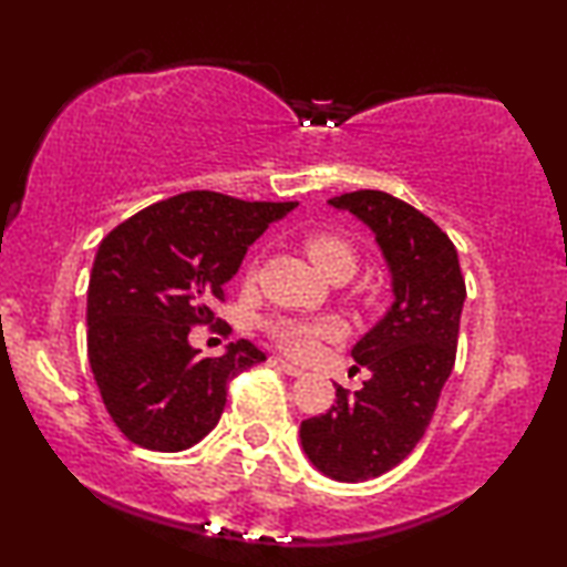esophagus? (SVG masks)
<instances>
[{
	"mask_svg": "<svg viewBox=\"0 0 567 567\" xmlns=\"http://www.w3.org/2000/svg\"><path fill=\"white\" fill-rule=\"evenodd\" d=\"M277 363H280V368H282L287 375H302L305 373L302 368H298V365L290 363V361H285V358H277Z\"/></svg>",
	"mask_w": 567,
	"mask_h": 567,
	"instance_id": "esophagus-1",
	"label": "esophagus"
}]
</instances>
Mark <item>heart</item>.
<instances>
[{
	"label": "heart",
	"instance_id": "obj_1",
	"mask_svg": "<svg viewBox=\"0 0 567 567\" xmlns=\"http://www.w3.org/2000/svg\"><path fill=\"white\" fill-rule=\"evenodd\" d=\"M305 251L328 277L338 272L353 275L358 267L355 247L348 239L328 231H318L305 239ZM269 338L280 346L285 353L295 358H308L322 343H336L346 336V322L332 316L302 318V316H275L267 320Z\"/></svg>",
	"mask_w": 567,
	"mask_h": 567
}]
</instances>
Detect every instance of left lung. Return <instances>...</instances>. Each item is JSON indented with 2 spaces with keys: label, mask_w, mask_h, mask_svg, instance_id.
<instances>
[{
  "label": "left lung",
  "mask_w": 567,
  "mask_h": 567,
  "mask_svg": "<svg viewBox=\"0 0 567 567\" xmlns=\"http://www.w3.org/2000/svg\"><path fill=\"white\" fill-rule=\"evenodd\" d=\"M375 235L393 305L350 350L371 371L363 389H336V406L300 424L308 460L336 482H365L401 464L424 436L454 368L466 298L460 255L426 214L361 188L328 202Z\"/></svg>",
  "instance_id": "left-lung-1"
}]
</instances>
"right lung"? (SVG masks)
I'll use <instances>...</instances> for the list:
<instances>
[{
	"instance_id": "1",
	"label": "right lung",
	"mask_w": 567,
	"mask_h": 567,
	"mask_svg": "<svg viewBox=\"0 0 567 567\" xmlns=\"http://www.w3.org/2000/svg\"><path fill=\"white\" fill-rule=\"evenodd\" d=\"M298 202H241L186 192L133 214L97 247L87 285V361L107 413L133 444L184 452L219 424L227 385L265 361L249 340L199 358L188 330L209 326L212 302L247 247Z\"/></svg>"
}]
</instances>
